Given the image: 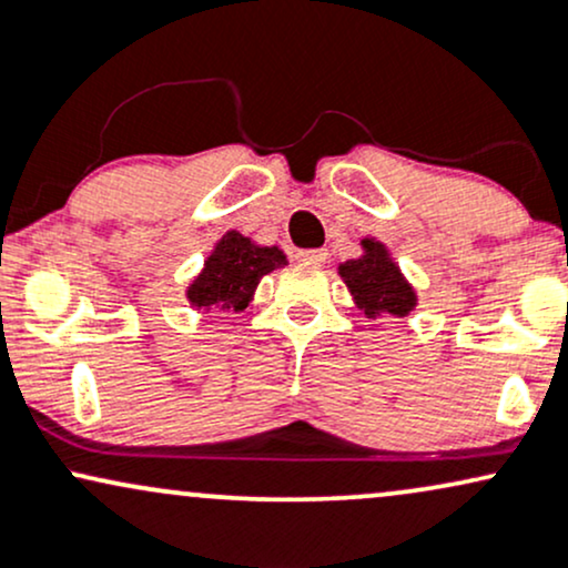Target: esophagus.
<instances>
[{"mask_svg": "<svg viewBox=\"0 0 568 568\" xmlns=\"http://www.w3.org/2000/svg\"><path fill=\"white\" fill-rule=\"evenodd\" d=\"M303 265H324L326 252L324 250H300L295 255Z\"/></svg>", "mask_w": 568, "mask_h": 568, "instance_id": "34e87169", "label": "esophagus"}]
</instances>
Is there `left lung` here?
I'll use <instances>...</instances> for the list:
<instances>
[{"mask_svg":"<svg viewBox=\"0 0 568 568\" xmlns=\"http://www.w3.org/2000/svg\"><path fill=\"white\" fill-rule=\"evenodd\" d=\"M364 250L366 255L339 265V276L345 278L351 295L356 297V305L369 318L383 316V313L406 316V313L415 308L412 286L404 282L396 263L388 260V252H385L383 244L366 239Z\"/></svg>","mask_w":568,"mask_h":568,"instance_id":"obj_1","label":"left lung"}]
</instances>
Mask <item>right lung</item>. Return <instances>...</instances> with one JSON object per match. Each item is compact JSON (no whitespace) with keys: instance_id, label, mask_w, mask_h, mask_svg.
I'll list each match as a JSON object with an SVG mask.
<instances>
[{"instance_id":"obj_1","label":"right lung","mask_w":568,"mask_h":568,"mask_svg":"<svg viewBox=\"0 0 568 568\" xmlns=\"http://www.w3.org/2000/svg\"><path fill=\"white\" fill-rule=\"evenodd\" d=\"M284 263L282 250L257 246L242 233H225L223 242L204 263V273L191 284L189 297L199 308L242 311L265 273Z\"/></svg>"}]
</instances>
